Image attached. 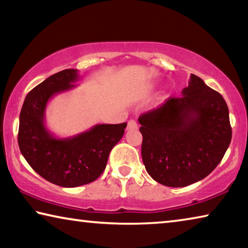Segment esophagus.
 Segmentation results:
<instances>
[{"label":"esophagus","instance_id":"1","mask_svg":"<svg viewBox=\"0 0 248 248\" xmlns=\"http://www.w3.org/2000/svg\"><path fill=\"white\" fill-rule=\"evenodd\" d=\"M127 129L128 130H136V129H138V124L134 120H130L128 123Z\"/></svg>","mask_w":248,"mask_h":248}]
</instances>
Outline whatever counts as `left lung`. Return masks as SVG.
I'll return each instance as SVG.
<instances>
[{
	"label": "left lung",
	"mask_w": 248,
	"mask_h": 248,
	"mask_svg": "<svg viewBox=\"0 0 248 248\" xmlns=\"http://www.w3.org/2000/svg\"><path fill=\"white\" fill-rule=\"evenodd\" d=\"M142 161L155 182L186 187L211 173L232 139L229 108L195 74L180 97L139 117Z\"/></svg>",
	"instance_id": "left-lung-1"
}]
</instances>
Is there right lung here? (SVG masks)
I'll return each mask as SVG.
<instances>
[{
    "label": "right lung",
    "instance_id": "1",
    "mask_svg": "<svg viewBox=\"0 0 248 248\" xmlns=\"http://www.w3.org/2000/svg\"><path fill=\"white\" fill-rule=\"evenodd\" d=\"M78 70L66 69L46 78L29 92L19 115L18 145L23 156L41 177L66 188L97 179L109 153L124 133L127 123L96 124L73 137L57 138L46 127V108L53 96L74 89Z\"/></svg>",
    "mask_w": 248,
    "mask_h": 248
}]
</instances>
